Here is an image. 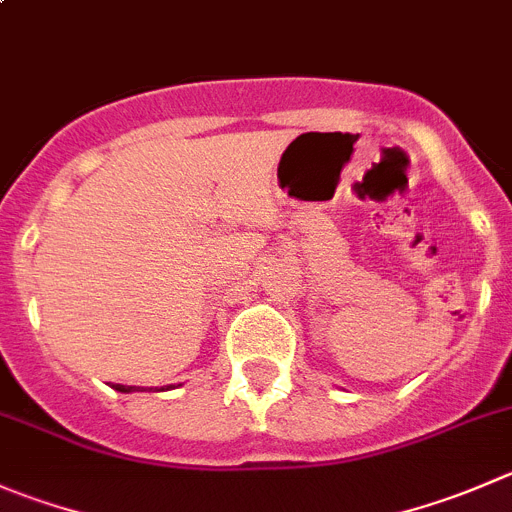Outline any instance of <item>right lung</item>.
<instances>
[{"mask_svg": "<svg viewBox=\"0 0 512 512\" xmlns=\"http://www.w3.org/2000/svg\"><path fill=\"white\" fill-rule=\"evenodd\" d=\"M112 388L117 390V393H137V390H140L137 385H112ZM170 388L172 385H167V388H162V390H170Z\"/></svg>", "mask_w": 512, "mask_h": 512, "instance_id": "right-lung-1", "label": "right lung"}]
</instances>
